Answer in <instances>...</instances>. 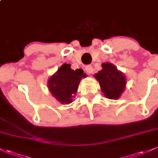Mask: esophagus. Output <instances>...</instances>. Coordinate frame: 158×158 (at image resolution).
I'll return each instance as SVG.
<instances>
[{
    "mask_svg": "<svg viewBox=\"0 0 158 158\" xmlns=\"http://www.w3.org/2000/svg\"><path fill=\"white\" fill-rule=\"evenodd\" d=\"M85 69H86V72L88 73V74H91V73L93 72V66L90 65H86L85 67Z\"/></svg>",
    "mask_w": 158,
    "mask_h": 158,
    "instance_id": "1",
    "label": "esophagus"
}]
</instances>
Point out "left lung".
I'll return each instance as SVG.
<instances>
[{"label": "left lung", "mask_w": 158, "mask_h": 158, "mask_svg": "<svg viewBox=\"0 0 158 158\" xmlns=\"http://www.w3.org/2000/svg\"><path fill=\"white\" fill-rule=\"evenodd\" d=\"M102 69L95 77L99 82L100 87L105 96L108 99H117L123 92L126 79L123 73L111 63H103Z\"/></svg>", "instance_id": "8db88e82"}]
</instances>
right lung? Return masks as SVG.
Wrapping results in <instances>:
<instances>
[{
	"mask_svg": "<svg viewBox=\"0 0 158 158\" xmlns=\"http://www.w3.org/2000/svg\"><path fill=\"white\" fill-rule=\"evenodd\" d=\"M70 66L63 64L48 81L50 91L62 104L72 102L80 81L83 77H86L82 69L74 71L71 69Z\"/></svg>",
	"mask_w": 158,
	"mask_h": 158,
	"instance_id": "right-lung-1",
	"label": "right lung"
}]
</instances>
